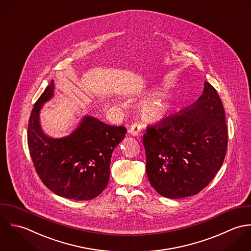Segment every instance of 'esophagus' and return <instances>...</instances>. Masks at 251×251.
Returning a JSON list of instances; mask_svg holds the SVG:
<instances>
[{
  "label": "esophagus",
  "mask_w": 251,
  "mask_h": 251,
  "mask_svg": "<svg viewBox=\"0 0 251 251\" xmlns=\"http://www.w3.org/2000/svg\"><path fill=\"white\" fill-rule=\"evenodd\" d=\"M128 133L133 137H139L141 135V127L137 124H134L129 128Z\"/></svg>",
  "instance_id": "34e87169"
}]
</instances>
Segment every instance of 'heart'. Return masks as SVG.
<instances>
[{
    "instance_id": "obj_1",
    "label": "heart",
    "mask_w": 251,
    "mask_h": 251,
    "mask_svg": "<svg viewBox=\"0 0 251 251\" xmlns=\"http://www.w3.org/2000/svg\"><path fill=\"white\" fill-rule=\"evenodd\" d=\"M172 99L168 93H161L143 102L142 111L147 119L157 121L164 118L172 108Z\"/></svg>"
}]
</instances>
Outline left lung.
Masks as SVG:
<instances>
[{"mask_svg":"<svg viewBox=\"0 0 251 251\" xmlns=\"http://www.w3.org/2000/svg\"><path fill=\"white\" fill-rule=\"evenodd\" d=\"M200 98L143 137L147 174L163 197L196 195L220 170L227 150L225 111L216 90L204 81Z\"/></svg>","mask_w":251,"mask_h":251,"instance_id":"left-lung-1","label":"left lung"}]
</instances>
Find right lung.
Returning a JSON list of instances; mask_svg holds the SVG:
<instances>
[{"instance_id": "obj_1", "label": "right lung", "mask_w": 251, "mask_h": 251, "mask_svg": "<svg viewBox=\"0 0 251 251\" xmlns=\"http://www.w3.org/2000/svg\"><path fill=\"white\" fill-rule=\"evenodd\" d=\"M54 89V80H51L36 101L29 119L28 147L35 169L56 195L72 200L94 199L107 186L112 152L127 130L85 115L69 136H48L43 131L40 113L53 97Z\"/></svg>"}]
</instances>
